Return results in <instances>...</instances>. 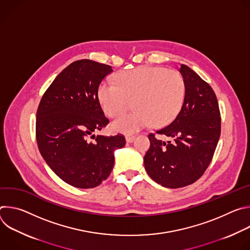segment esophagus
<instances>
[{"instance_id": "esophagus-1", "label": "esophagus", "mask_w": 250, "mask_h": 250, "mask_svg": "<svg viewBox=\"0 0 250 250\" xmlns=\"http://www.w3.org/2000/svg\"><path fill=\"white\" fill-rule=\"evenodd\" d=\"M134 140H135V136H131V135L125 136V141L127 142V144H131V142H133Z\"/></svg>"}]
</instances>
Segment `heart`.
Returning <instances> with one entry per match:
<instances>
[{
  "label": "heart",
  "mask_w": 250,
  "mask_h": 250,
  "mask_svg": "<svg viewBox=\"0 0 250 250\" xmlns=\"http://www.w3.org/2000/svg\"><path fill=\"white\" fill-rule=\"evenodd\" d=\"M117 84L104 81L98 89V99L105 116L117 118L130 109L135 111L114 121L116 132L134 133L147 127L170 124L180 113L185 97L186 83L175 70L141 66L125 71L117 76Z\"/></svg>",
  "instance_id": "obj_1"
}]
</instances>
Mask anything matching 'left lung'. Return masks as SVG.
Returning a JSON list of instances; mask_svg holds the SVG:
<instances>
[{
  "label": "left lung",
  "mask_w": 250,
  "mask_h": 250,
  "mask_svg": "<svg viewBox=\"0 0 250 250\" xmlns=\"http://www.w3.org/2000/svg\"><path fill=\"white\" fill-rule=\"evenodd\" d=\"M179 72L186 83L180 113L167 126L150 133V147L144 162L157 184L171 189L193 184L204 174L221 135V115L215 92L196 72L182 64Z\"/></svg>",
  "instance_id": "1"
}]
</instances>
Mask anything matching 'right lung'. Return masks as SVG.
I'll use <instances>...</instances> for the list:
<instances>
[{"label": "right lung", "mask_w": 250, "mask_h": 250, "mask_svg": "<svg viewBox=\"0 0 250 250\" xmlns=\"http://www.w3.org/2000/svg\"><path fill=\"white\" fill-rule=\"evenodd\" d=\"M112 66L89 59L74 61L60 72L42 98L37 112V141L50 169L67 184L89 189L109 177L123 135H95L108 125L98 99ZM91 136L94 142H89Z\"/></svg>", "instance_id": "add662e5"}]
</instances>
